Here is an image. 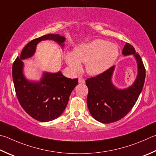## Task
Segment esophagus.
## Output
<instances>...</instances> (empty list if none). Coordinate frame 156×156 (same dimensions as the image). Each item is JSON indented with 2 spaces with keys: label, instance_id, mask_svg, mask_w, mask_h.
<instances>
[{
  "label": "esophagus",
  "instance_id": "esophagus-1",
  "mask_svg": "<svg viewBox=\"0 0 156 156\" xmlns=\"http://www.w3.org/2000/svg\"><path fill=\"white\" fill-rule=\"evenodd\" d=\"M78 83L80 84H84L85 83V80H84L83 78L79 77L78 78Z\"/></svg>",
  "mask_w": 156,
  "mask_h": 156
}]
</instances>
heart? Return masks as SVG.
Masks as SVG:
<instances>
[{"label":"heart","instance_id":"b5f03b06","mask_svg":"<svg viewBox=\"0 0 156 156\" xmlns=\"http://www.w3.org/2000/svg\"><path fill=\"white\" fill-rule=\"evenodd\" d=\"M119 50L115 44L101 39H93L76 46L65 55V60L73 73L81 71L80 63H85L88 74L96 76L111 67L119 56Z\"/></svg>","mask_w":156,"mask_h":156}]
</instances>
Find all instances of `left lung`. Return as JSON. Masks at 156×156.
<instances>
[{
  "instance_id": "obj_1",
  "label": "left lung",
  "mask_w": 156,
  "mask_h": 156,
  "mask_svg": "<svg viewBox=\"0 0 156 156\" xmlns=\"http://www.w3.org/2000/svg\"><path fill=\"white\" fill-rule=\"evenodd\" d=\"M122 54L133 55L137 64V76L131 86L119 89L112 83L115 66L101 74L86 80L89 89L87 106L92 117L99 122L110 123L120 120L132 110L142 91L145 80V69L134 48L126 43Z\"/></svg>"
}]
</instances>
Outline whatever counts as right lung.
I'll return each mask as SVG.
<instances>
[{"mask_svg": "<svg viewBox=\"0 0 156 156\" xmlns=\"http://www.w3.org/2000/svg\"><path fill=\"white\" fill-rule=\"evenodd\" d=\"M45 40L56 42L63 49L66 38L58 34H48L33 39L24 48L12 67L13 81L20 104L31 117L41 122L60 117L67 105L71 93L78 83V78H67L61 71L44 72L39 80L26 78L22 60L32 57L37 44Z\"/></svg>", "mask_w": 156, "mask_h": 156, "instance_id": "add662e5", "label": "right lung"}]
</instances>
